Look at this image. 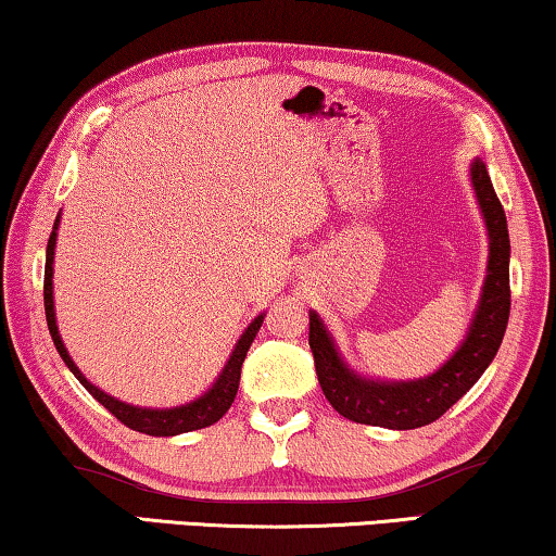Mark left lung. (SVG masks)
<instances>
[{"label":"left lung","mask_w":556,"mask_h":556,"mask_svg":"<svg viewBox=\"0 0 556 556\" xmlns=\"http://www.w3.org/2000/svg\"><path fill=\"white\" fill-rule=\"evenodd\" d=\"M471 182L477 190L481 213L489 230V268L477 316L469 336L452 358L433 376L418 381L386 383L361 378L345 368L336 345L316 313H308V343L316 364L318 383L328 404L338 414L356 424L383 426V429H418L444 416L492 364L509 324V230L498 203L486 165L477 160L471 165Z\"/></svg>","instance_id":"obj_1"}]
</instances>
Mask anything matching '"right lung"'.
Segmentation results:
<instances>
[{
	"mask_svg": "<svg viewBox=\"0 0 556 556\" xmlns=\"http://www.w3.org/2000/svg\"><path fill=\"white\" fill-rule=\"evenodd\" d=\"M58 225L60 220H54V228L50 232V243H47V263H45V313H47V328H50V336L54 345H58L60 356L64 364L79 383L85 386L87 391L92 393L94 399L100 401V404L108 408V412L117 418V421H123L127 429L132 431H140V433H148V437H175V433H185V431H195V429H205V426H213L215 421H220L228 412L232 401H236V393H238V383H240V366H243L245 361V353L251 349L255 333H258V328L263 324V316H258L253 320L251 326L245 328V333L240 336V341L236 345V351H232V356L228 358V364H225L223 374L218 381L213 383V389L205 393V396H200L195 401H190V404L178 406V408H138V406H130V404H123V401L108 396V393L94 389V386L87 381V378L79 374V368L75 366V361L70 358L67 349H64L60 331H58V324H54V301H52V261H54V240H58Z\"/></svg>",
	"mask_w": 556,
	"mask_h": 556,
	"instance_id": "1",
	"label": "right lung"
}]
</instances>
